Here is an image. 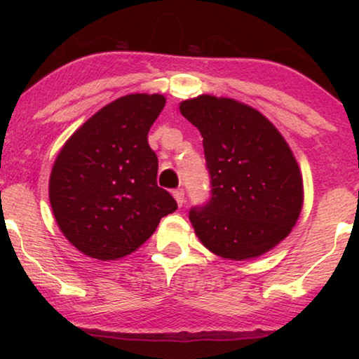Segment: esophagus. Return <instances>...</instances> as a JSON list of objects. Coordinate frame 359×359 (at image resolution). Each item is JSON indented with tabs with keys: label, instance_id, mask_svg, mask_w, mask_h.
Returning a JSON list of instances; mask_svg holds the SVG:
<instances>
[{
	"label": "esophagus",
	"instance_id": "obj_1",
	"mask_svg": "<svg viewBox=\"0 0 359 359\" xmlns=\"http://www.w3.org/2000/svg\"><path fill=\"white\" fill-rule=\"evenodd\" d=\"M173 198L176 199V203H178V205L181 208V205L184 204V191L183 189L173 191Z\"/></svg>",
	"mask_w": 359,
	"mask_h": 359
}]
</instances>
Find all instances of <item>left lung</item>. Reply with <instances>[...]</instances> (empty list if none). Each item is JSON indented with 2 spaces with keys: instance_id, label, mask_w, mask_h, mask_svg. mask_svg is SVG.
Returning <instances> with one entry per match:
<instances>
[{
  "instance_id": "obj_1",
  "label": "left lung",
  "mask_w": 359,
  "mask_h": 359,
  "mask_svg": "<svg viewBox=\"0 0 359 359\" xmlns=\"http://www.w3.org/2000/svg\"><path fill=\"white\" fill-rule=\"evenodd\" d=\"M180 111L203 135L212 196L189 220L220 258H258L291 233L304 204L296 156L255 107L232 97L199 95Z\"/></svg>"
}]
</instances>
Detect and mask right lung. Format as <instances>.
Wrapping results in <instances>:
<instances>
[{"label": "right lung", "instance_id": "1", "mask_svg": "<svg viewBox=\"0 0 359 359\" xmlns=\"http://www.w3.org/2000/svg\"><path fill=\"white\" fill-rule=\"evenodd\" d=\"M163 95L117 97L73 132L53 161L48 199L62 233L86 257L107 262L140 248L178 204L156 184L149 130Z\"/></svg>", "mask_w": 359, "mask_h": 359}]
</instances>
